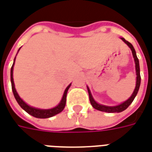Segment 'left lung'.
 Instances as JSON below:
<instances>
[{"mask_svg": "<svg viewBox=\"0 0 152 152\" xmlns=\"http://www.w3.org/2000/svg\"><path fill=\"white\" fill-rule=\"evenodd\" d=\"M125 43H126L129 48H130V49L132 51L133 53V56H134V61H135V68H136V75H137V81H136V87H135V89L134 91V92H133L132 96L129 97V99H127L126 101H125L122 104H121L117 105V106H113V107H109V106H104V105H101L99 104H97L94 99H93L92 96H91V91H90L89 88L87 87V90H88V93H89V98H90V102H91V104L92 105V107L94 108H96L97 110H99V111H102V112H106V113H121V112L124 111V110H126V108L129 107L130 104L132 103L133 100L134 99L135 96L137 95V93L138 91V89H139V87H140V83H141V76H140V69H139V61H138V59L137 56H136V53H135V50L134 47H133V45L129 42L128 41H126V39L124 38H121Z\"/></svg>", "mask_w": 152, "mask_h": 152, "instance_id": "left-lung-1", "label": "left lung"}]
</instances>
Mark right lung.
<instances>
[{
    "label": "right lung",
    "instance_id": "add662e5",
    "mask_svg": "<svg viewBox=\"0 0 152 152\" xmlns=\"http://www.w3.org/2000/svg\"><path fill=\"white\" fill-rule=\"evenodd\" d=\"M16 58V57H15ZM15 58H14V61H15ZM14 64L11 67V71H10V78H11V86H12V91H13V93H14V96L15 97V99L17 100V102L18 103V104L21 106V108L24 109L25 111L29 113L30 115H31L33 117H37V118H48V117H53L56 114L60 113L61 112H62V110L64 109L65 106V103H66V96H67V91H68L69 88L70 87L71 84H69L68 87H66L65 92H64V95H63L62 99L60 103L59 104L57 105L56 107L53 108H51V109H38V108H33V107H31L29 105H27L23 101V99H21L19 97V96L18 95L17 91L15 90V87H14V78H13V69H14Z\"/></svg>",
    "mask_w": 152,
    "mask_h": 152
}]
</instances>
